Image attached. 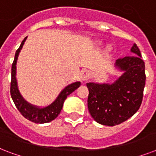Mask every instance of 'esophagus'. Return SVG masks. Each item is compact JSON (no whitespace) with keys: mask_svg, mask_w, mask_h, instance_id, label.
I'll use <instances>...</instances> for the list:
<instances>
[{"mask_svg":"<svg viewBox=\"0 0 156 156\" xmlns=\"http://www.w3.org/2000/svg\"><path fill=\"white\" fill-rule=\"evenodd\" d=\"M80 80H82V81H86L87 80L90 78V72L89 70H82L81 71V73H80Z\"/></svg>","mask_w":156,"mask_h":156,"instance_id":"esophagus-1","label":"esophagus"}]
</instances>
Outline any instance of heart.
I'll return each instance as SVG.
<instances>
[{"label":"heart","mask_w":156,"mask_h":156,"mask_svg":"<svg viewBox=\"0 0 156 156\" xmlns=\"http://www.w3.org/2000/svg\"><path fill=\"white\" fill-rule=\"evenodd\" d=\"M98 45H101V42H98ZM111 48H110V47H109V48L106 50V53H110V52H111Z\"/></svg>","instance_id":"1"}]
</instances>
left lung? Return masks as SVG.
<instances>
[{
	"label": "left lung",
	"instance_id": "1",
	"mask_svg": "<svg viewBox=\"0 0 156 156\" xmlns=\"http://www.w3.org/2000/svg\"><path fill=\"white\" fill-rule=\"evenodd\" d=\"M131 55L119 59L115 69L121 75L111 83L89 82L88 110L91 117L103 126L122 123L140 106L145 85V63L138 46L133 44Z\"/></svg>",
	"mask_w": 156,
	"mask_h": 156
}]
</instances>
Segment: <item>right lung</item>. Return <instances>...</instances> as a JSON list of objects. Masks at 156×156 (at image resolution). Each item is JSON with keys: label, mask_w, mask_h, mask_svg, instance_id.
Masks as SVG:
<instances>
[{"label": "right lung", "mask_w": 156, "mask_h": 156, "mask_svg": "<svg viewBox=\"0 0 156 156\" xmlns=\"http://www.w3.org/2000/svg\"><path fill=\"white\" fill-rule=\"evenodd\" d=\"M27 39V36L23 40V41L21 42L20 47L16 52L14 61L11 67V98L13 100L18 111H20V114L26 119L36 124L48 123L51 120H55L58 116V115L61 113L64 101L67 98V96L75 91L78 87H80V82L76 81V82L67 85L64 89L59 93V95H57V97L55 98L54 101L51 102L48 105L38 106V105H35L27 101L19 90L17 79H16V64H17L18 56Z\"/></svg>", "instance_id": "right-lung-1"}]
</instances>
